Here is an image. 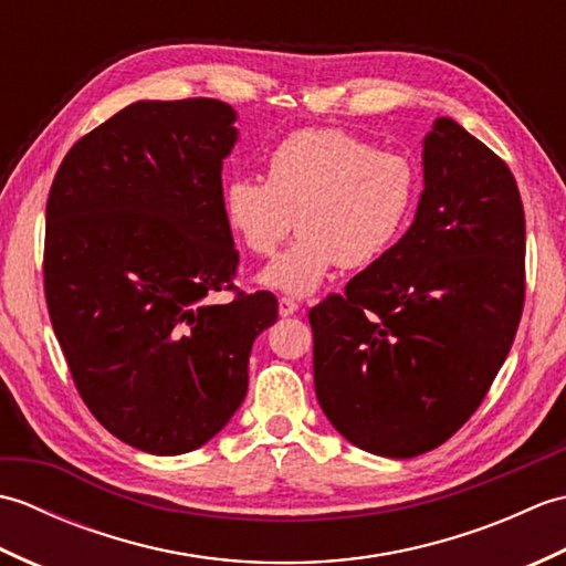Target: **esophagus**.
<instances>
[{
    "label": "esophagus",
    "instance_id": "1",
    "mask_svg": "<svg viewBox=\"0 0 566 566\" xmlns=\"http://www.w3.org/2000/svg\"><path fill=\"white\" fill-rule=\"evenodd\" d=\"M298 311V304L294 302V298H280V316L286 318V316H294Z\"/></svg>",
    "mask_w": 566,
    "mask_h": 566
}]
</instances>
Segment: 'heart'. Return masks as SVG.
<instances>
[{
    "mask_svg": "<svg viewBox=\"0 0 566 566\" xmlns=\"http://www.w3.org/2000/svg\"><path fill=\"white\" fill-rule=\"evenodd\" d=\"M268 182L250 175L223 187V219L252 255H272L260 272L270 290L306 296L340 262L363 270L387 255L411 219L418 197L416 165L396 150H377L340 128H302L268 155Z\"/></svg>",
    "mask_w": 566,
    "mask_h": 566,
    "instance_id": "heart-1",
    "label": "heart"
}]
</instances>
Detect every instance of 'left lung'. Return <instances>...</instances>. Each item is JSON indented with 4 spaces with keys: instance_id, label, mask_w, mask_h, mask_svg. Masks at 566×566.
Returning <instances> with one entry per match:
<instances>
[{
    "instance_id": "left-lung-1",
    "label": "left lung",
    "mask_w": 566,
    "mask_h": 566,
    "mask_svg": "<svg viewBox=\"0 0 566 566\" xmlns=\"http://www.w3.org/2000/svg\"><path fill=\"white\" fill-rule=\"evenodd\" d=\"M525 302V213L509 165L436 118L411 228L308 311L316 396L359 450L408 460L450 440L513 345Z\"/></svg>"
}]
</instances>
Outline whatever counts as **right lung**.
Here are the masks:
<instances>
[{"label": "right lung", "instance_id": "right-lung-1", "mask_svg": "<svg viewBox=\"0 0 566 566\" xmlns=\"http://www.w3.org/2000/svg\"><path fill=\"white\" fill-rule=\"evenodd\" d=\"M219 99L136 102L70 148L45 207L43 284L70 375L99 423L150 454L201 448L248 394L276 321L270 292H231L223 160L238 128Z\"/></svg>", "mask_w": 566, "mask_h": 566}]
</instances>
